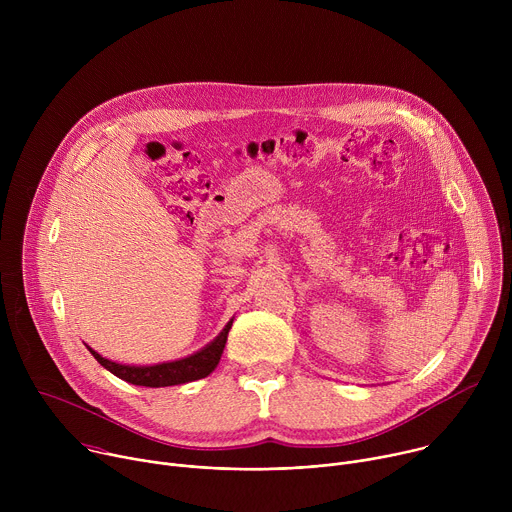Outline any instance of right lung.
Instances as JSON below:
<instances>
[{
	"label": "right lung",
	"mask_w": 512,
	"mask_h": 512,
	"mask_svg": "<svg viewBox=\"0 0 512 512\" xmlns=\"http://www.w3.org/2000/svg\"><path fill=\"white\" fill-rule=\"evenodd\" d=\"M231 326H233V318L227 322V326L221 330V334H218L212 342H208L204 348H200L194 354H188L184 358L158 362V364H123V362H115V360L101 356L91 346H87V348L97 358L101 367H105L109 373H113L115 377L131 383V385L172 387V385H184V383L204 379L216 369L218 360H221V356H223Z\"/></svg>",
	"instance_id": "right-lung-1"
}]
</instances>
